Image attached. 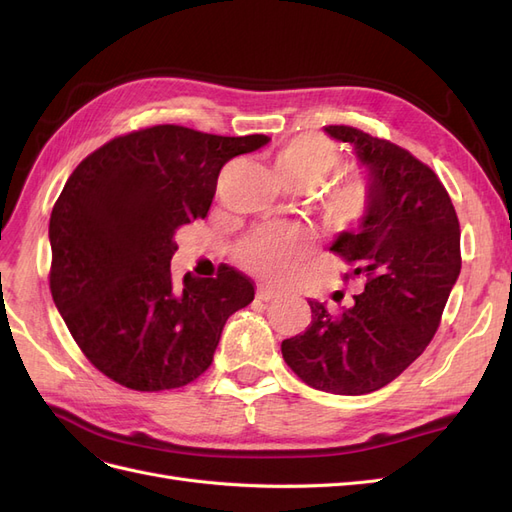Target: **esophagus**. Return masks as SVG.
<instances>
[{"label": "esophagus", "mask_w": 512, "mask_h": 512, "mask_svg": "<svg viewBox=\"0 0 512 512\" xmlns=\"http://www.w3.org/2000/svg\"><path fill=\"white\" fill-rule=\"evenodd\" d=\"M256 297L260 299V301H265V303H269V301H275V299H280V292L277 290H273V288H269V286H258V290H256Z\"/></svg>", "instance_id": "esophagus-1"}]
</instances>
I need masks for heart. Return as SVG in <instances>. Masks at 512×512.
<instances>
[{
    "label": "heart",
    "mask_w": 512,
    "mask_h": 512,
    "mask_svg": "<svg viewBox=\"0 0 512 512\" xmlns=\"http://www.w3.org/2000/svg\"><path fill=\"white\" fill-rule=\"evenodd\" d=\"M342 162V151L322 134H299L275 151V173L290 188L314 190ZM374 192L365 177L333 183L320 198L322 218L335 230H356L369 218ZM312 232L297 224L258 226L237 247L239 265L273 284L294 280L301 262L314 252Z\"/></svg>",
    "instance_id": "b5f03b06"
}]
</instances>
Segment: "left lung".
<instances>
[{"mask_svg": "<svg viewBox=\"0 0 512 512\" xmlns=\"http://www.w3.org/2000/svg\"><path fill=\"white\" fill-rule=\"evenodd\" d=\"M369 168L374 207L331 252L361 280L344 312L309 301L312 324L282 342L288 367L312 389L365 395L393 382L436 335L461 271V230L438 175L404 147L352 126H327Z\"/></svg>", "mask_w": 512, "mask_h": 512, "instance_id": "left-lung-1", "label": "left lung"}]
</instances>
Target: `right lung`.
<instances>
[{
  "instance_id": "right-lung-1",
  "label": "right lung",
  "mask_w": 512,
  "mask_h": 512,
  "mask_svg": "<svg viewBox=\"0 0 512 512\" xmlns=\"http://www.w3.org/2000/svg\"><path fill=\"white\" fill-rule=\"evenodd\" d=\"M267 143L160 123L115 136L74 168L51 213L49 284L76 346L106 378L153 393L209 369L254 282L224 265L175 284V232L205 218L228 160Z\"/></svg>"
}]
</instances>
